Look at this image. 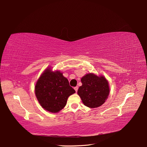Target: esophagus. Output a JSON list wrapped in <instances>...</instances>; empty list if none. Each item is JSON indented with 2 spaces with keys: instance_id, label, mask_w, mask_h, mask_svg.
Here are the masks:
<instances>
[{
  "instance_id": "esophagus-1",
  "label": "esophagus",
  "mask_w": 147,
  "mask_h": 147,
  "mask_svg": "<svg viewBox=\"0 0 147 147\" xmlns=\"http://www.w3.org/2000/svg\"><path fill=\"white\" fill-rule=\"evenodd\" d=\"M78 86H76V87H74V90L76 91V92H78Z\"/></svg>"
}]
</instances>
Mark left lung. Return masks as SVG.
<instances>
[{"label":"left lung","mask_w":147,"mask_h":147,"mask_svg":"<svg viewBox=\"0 0 147 147\" xmlns=\"http://www.w3.org/2000/svg\"><path fill=\"white\" fill-rule=\"evenodd\" d=\"M81 82L82 85L78 94L86 106L96 108L105 103L110 90L109 83L104 76L89 73L82 78Z\"/></svg>","instance_id":"8db88e82"}]
</instances>
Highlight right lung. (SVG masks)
<instances>
[{
    "label": "right lung",
    "instance_id": "right-lung-1",
    "mask_svg": "<svg viewBox=\"0 0 147 147\" xmlns=\"http://www.w3.org/2000/svg\"><path fill=\"white\" fill-rule=\"evenodd\" d=\"M36 98L44 109L57 113L66 105L69 96L76 92L68 79L59 71L47 68L38 79L35 88Z\"/></svg>",
    "mask_w": 147,
    "mask_h": 147
}]
</instances>
